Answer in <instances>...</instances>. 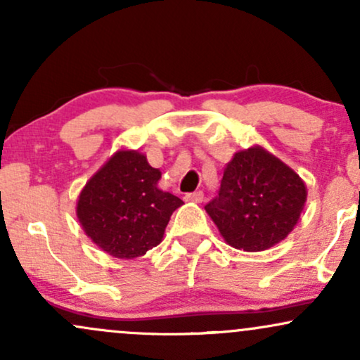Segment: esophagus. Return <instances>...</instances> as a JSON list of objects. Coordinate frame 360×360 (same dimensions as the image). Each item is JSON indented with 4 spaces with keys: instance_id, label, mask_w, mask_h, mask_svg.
<instances>
[{
    "instance_id": "1",
    "label": "esophagus",
    "mask_w": 360,
    "mask_h": 360,
    "mask_svg": "<svg viewBox=\"0 0 360 360\" xmlns=\"http://www.w3.org/2000/svg\"><path fill=\"white\" fill-rule=\"evenodd\" d=\"M205 198L203 191H194V193H186L184 194V200L186 201H193V203H201Z\"/></svg>"
}]
</instances>
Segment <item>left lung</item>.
I'll list each match as a JSON object with an SVG mask.
<instances>
[{"label":"left lung","instance_id":"left-lung-1","mask_svg":"<svg viewBox=\"0 0 360 360\" xmlns=\"http://www.w3.org/2000/svg\"><path fill=\"white\" fill-rule=\"evenodd\" d=\"M304 201L300 176L264 148L252 147L226 164L217 198L205 210L226 243L259 252L288 237Z\"/></svg>","mask_w":360,"mask_h":360}]
</instances>
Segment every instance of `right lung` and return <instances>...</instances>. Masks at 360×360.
I'll return each instance as SVG.
<instances>
[{"label":"right lung","instance_id":"right-lung-1","mask_svg":"<svg viewBox=\"0 0 360 360\" xmlns=\"http://www.w3.org/2000/svg\"><path fill=\"white\" fill-rule=\"evenodd\" d=\"M160 171L146 155L120 150L86 183L77 218L88 237L106 254L134 259L162 240L172 212L183 205L160 191Z\"/></svg>","mask_w":360,"mask_h":360}]
</instances>
